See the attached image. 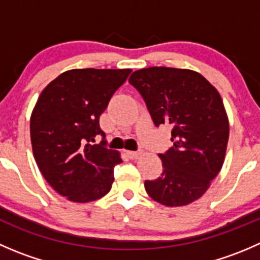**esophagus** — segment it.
Masks as SVG:
<instances>
[{"instance_id":"obj_1","label":"esophagus","mask_w":260,"mask_h":260,"mask_svg":"<svg viewBox=\"0 0 260 260\" xmlns=\"http://www.w3.org/2000/svg\"><path fill=\"white\" fill-rule=\"evenodd\" d=\"M127 154H128V157H129V158H132V159H136V158H138V157H140L141 154H142V152H136V151H127Z\"/></svg>"}]
</instances>
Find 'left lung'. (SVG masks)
I'll use <instances>...</instances> for the list:
<instances>
[{
  "mask_svg": "<svg viewBox=\"0 0 260 260\" xmlns=\"http://www.w3.org/2000/svg\"><path fill=\"white\" fill-rule=\"evenodd\" d=\"M129 81L146 102L154 124H170L174 147L159 153L164 172L145 182L149 198L165 206L200 199L221 170L229 140V118L212 84L190 69L152 67Z\"/></svg>",
  "mask_w": 260,
  "mask_h": 260,
  "instance_id": "left-lung-1",
  "label": "left lung"
}]
</instances>
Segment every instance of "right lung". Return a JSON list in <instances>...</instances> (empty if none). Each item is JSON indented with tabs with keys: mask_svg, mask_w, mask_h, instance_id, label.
<instances>
[{
	"mask_svg": "<svg viewBox=\"0 0 260 260\" xmlns=\"http://www.w3.org/2000/svg\"><path fill=\"white\" fill-rule=\"evenodd\" d=\"M131 69H73L44 88L30 118L35 161L49 185L73 203H90L111 191L120 153L106 148L99 117Z\"/></svg>",
	"mask_w": 260,
	"mask_h": 260,
	"instance_id": "add662e5",
	"label": "right lung"
}]
</instances>
